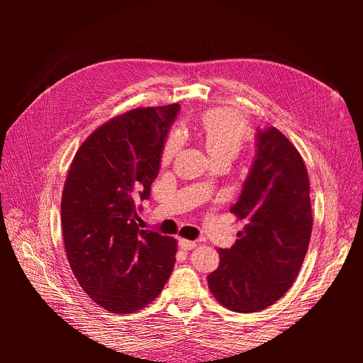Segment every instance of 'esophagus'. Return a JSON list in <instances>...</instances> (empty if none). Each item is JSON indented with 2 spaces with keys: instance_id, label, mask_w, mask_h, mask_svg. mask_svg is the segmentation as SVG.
<instances>
[{
  "instance_id": "1",
  "label": "esophagus",
  "mask_w": 363,
  "mask_h": 363,
  "mask_svg": "<svg viewBox=\"0 0 363 363\" xmlns=\"http://www.w3.org/2000/svg\"><path fill=\"white\" fill-rule=\"evenodd\" d=\"M179 245H180L183 250L189 251V250H194V248L196 247V242H195V240H188V239L180 238V239H179Z\"/></svg>"
}]
</instances>
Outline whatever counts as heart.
<instances>
[{
	"instance_id": "1",
	"label": "heart",
	"mask_w": 363,
	"mask_h": 363,
	"mask_svg": "<svg viewBox=\"0 0 363 363\" xmlns=\"http://www.w3.org/2000/svg\"><path fill=\"white\" fill-rule=\"evenodd\" d=\"M201 136L208 156L235 159L247 139V125L242 116L233 111L216 108L207 112L201 119ZM184 144L182 128H174L163 147V162H169Z\"/></svg>"
}]
</instances>
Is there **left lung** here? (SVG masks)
<instances>
[{"instance_id": "1", "label": "left lung", "mask_w": 363, "mask_h": 363, "mask_svg": "<svg viewBox=\"0 0 363 363\" xmlns=\"http://www.w3.org/2000/svg\"><path fill=\"white\" fill-rule=\"evenodd\" d=\"M311 184L300 152L277 128L256 131V156L239 200L244 221L232 248L219 250L208 289L227 309L251 313L279 301L298 276L312 233Z\"/></svg>"}]
</instances>
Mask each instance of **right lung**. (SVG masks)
Wrapping results in <instances>:
<instances>
[{
	"mask_svg": "<svg viewBox=\"0 0 363 363\" xmlns=\"http://www.w3.org/2000/svg\"><path fill=\"white\" fill-rule=\"evenodd\" d=\"M180 104L140 107L108 121L77 151L62 195V233L83 291L106 311L133 313L168 281L177 240L138 227Z\"/></svg>",
	"mask_w": 363,
	"mask_h": 363,
	"instance_id": "obj_1",
	"label": "right lung"
}]
</instances>
